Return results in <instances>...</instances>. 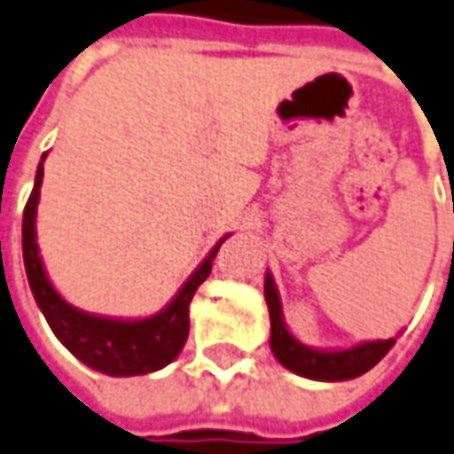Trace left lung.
Segmentation results:
<instances>
[{
	"label": "left lung",
	"instance_id": "8db88e82",
	"mask_svg": "<svg viewBox=\"0 0 454 454\" xmlns=\"http://www.w3.org/2000/svg\"><path fill=\"white\" fill-rule=\"evenodd\" d=\"M268 313H270V350L286 370H291L301 378L320 382H340L360 378L363 372L375 368L387 350L395 345L397 335L387 340H363L350 348H313L301 343L291 331L283 316V303L273 273L266 270L263 280Z\"/></svg>",
	"mask_w": 454,
	"mask_h": 454
}]
</instances>
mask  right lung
Returning <instances> with one entry per match:
<instances>
[{"label":"right lung","instance_id":"obj_1","mask_svg":"<svg viewBox=\"0 0 454 454\" xmlns=\"http://www.w3.org/2000/svg\"><path fill=\"white\" fill-rule=\"evenodd\" d=\"M44 159L36 166L34 188L21 221V253L27 280L39 310L44 313L49 328L54 331L59 343L64 345L74 357H79L84 365L111 378H131L146 375L166 368L171 360L178 357L181 348L188 338V305L193 293L199 291L203 280L211 273L215 253L221 243H215L211 253L196 266V270L178 288L174 298L163 305L159 313L146 317H114L86 313L72 305L49 280L39 243H36V208L42 199V181H44Z\"/></svg>","mask_w":454,"mask_h":454}]
</instances>
